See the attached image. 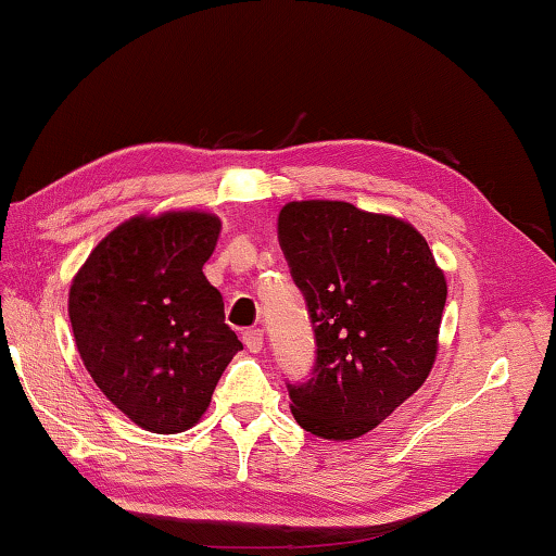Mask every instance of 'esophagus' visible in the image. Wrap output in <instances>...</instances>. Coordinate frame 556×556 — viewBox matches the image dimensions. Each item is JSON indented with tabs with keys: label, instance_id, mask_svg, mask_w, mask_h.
<instances>
[{
	"label": "esophagus",
	"instance_id": "34e87169",
	"mask_svg": "<svg viewBox=\"0 0 556 556\" xmlns=\"http://www.w3.org/2000/svg\"><path fill=\"white\" fill-rule=\"evenodd\" d=\"M242 343L248 345L250 353H260L262 345H265V333L260 328H250V331L242 333Z\"/></svg>",
	"mask_w": 556,
	"mask_h": 556
}]
</instances>
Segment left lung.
<instances>
[{"label":"left lung","instance_id":"obj_1","mask_svg":"<svg viewBox=\"0 0 556 556\" xmlns=\"http://www.w3.org/2000/svg\"><path fill=\"white\" fill-rule=\"evenodd\" d=\"M277 230L316 336L291 414L328 441L368 434L434 368L444 271L414 225L345 201H291Z\"/></svg>","mask_w":556,"mask_h":556}]
</instances>
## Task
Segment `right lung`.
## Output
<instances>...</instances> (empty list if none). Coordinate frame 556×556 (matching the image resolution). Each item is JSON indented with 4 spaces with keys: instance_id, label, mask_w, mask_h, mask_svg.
Returning <instances> with one entry per match:
<instances>
[{
    "instance_id": "add662e5",
    "label": "right lung",
    "mask_w": 556,
    "mask_h": 556,
    "mask_svg": "<svg viewBox=\"0 0 556 556\" xmlns=\"http://www.w3.org/2000/svg\"><path fill=\"white\" fill-rule=\"evenodd\" d=\"M218 235L213 213L135 215L73 277L68 316L83 365L119 412L154 434L199 425L242 351L220 291L203 275Z\"/></svg>"
}]
</instances>
